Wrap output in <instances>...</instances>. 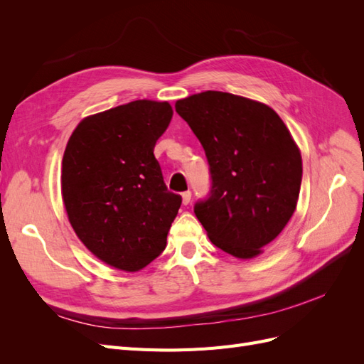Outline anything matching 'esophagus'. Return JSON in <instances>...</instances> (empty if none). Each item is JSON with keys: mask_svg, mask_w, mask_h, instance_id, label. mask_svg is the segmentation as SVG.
<instances>
[{"mask_svg": "<svg viewBox=\"0 0 364 364\" xmlns=\"http://www.w3.org/2000/svg\"><path fill=\"white\" fill-rule=\"evenodd\" d=\"M190 202H191V193L190 191L182 193V203L183 205H188Z\"/></svg>", "mask_w": 364, "mask_h": 364, "instance_id": "esophagus-1", "label": "esophagus"}]
</instances>
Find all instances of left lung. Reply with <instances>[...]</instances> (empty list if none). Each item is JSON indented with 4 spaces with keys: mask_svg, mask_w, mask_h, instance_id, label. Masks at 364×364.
I'll list each match as a JSON object with an SVG mask.
<instances>
[{
    "mask_svg": "<svg viewBox=\"0 0 364 364\" xmlns=\"http://www.w3.org/2000/svg\"><path fill=\"white\" fill-rule=\"evenodd\" d=\"M174 107L211 168V196L194 208L209 240L238 259L261 255L299 199L302 156L289 127L270 106L222 91L193 94Z\"/></svg>",
    "mask_w": 364,
    "mask_h": 364,
    "instance_id": "obj_1",
    "label": "left lung"
}]
</instances>
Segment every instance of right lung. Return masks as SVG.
I'll return each mask as SVG.
<instances>
[{"instance_id": "right-lung-1", "label": "right lung", "mask_w": 364, "mask_h": 364, "mask_svg": "<svg viewBox=\"0 0 364 364\" xmlns=\"http://www.w3.org/2000/svg\"><path fill=\"white\" fill-rule=\"evenodd\" d=\"M171 117L168 102H130L85 117L65 147V211L86 249L114 269H144L167 245L182 199L165 186L153 149Z\"/></svg>"}]
</instances>
